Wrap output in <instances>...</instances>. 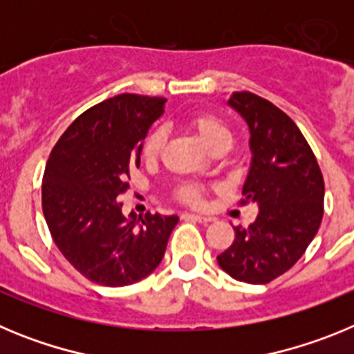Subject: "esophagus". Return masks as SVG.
<instances>
[{
	"mask_svg": "<svg viewBox=\"0 0 354 354\" xmlns=\"http://www.w3.org/2000/svg\"><path fill=\"white\" fill-rule=\"evenodd\" d=\"M184 220H193V221H200V223H207V221H211L212 218H209V216H202V214H193V212H184L183 214Z\"/></svg>",
	"mask_w": 354,
	"mask_h": 354,
	"instance_id": "34e87169",
	"label": "esophagus"
}]
</instances>
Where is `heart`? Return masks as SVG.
I'll use <instances>...</instances> for the list:
<instances>
[{"instance_id": "b5f03b06", "label": "heart", "mask_w": 354, "mask_h": 354, "mask_svg": "<svg viewBox=\"0 0 354 354\" xmlns=\"http://www.w3.org/2000/svg\"><path fill=\"white\" fill-rule=\"evenodd\" d=\"M189 126L195 131L196 136L202 140L204 145H207L211 150L225 149L227 150L232 143V133L228 126L221 120L220 117L211 113H200L189 120ZM165 145V133L161 129H156L149 134L143 142V156L147 159L158 158ZM179 196L187 202V204H200L202 202V189L193 184H184L179 187Z\"/></svg>"}]
</instances>
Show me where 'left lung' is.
<instances>
[{"instance_id": "left-lung-1", "label": "left lung", "mask_w": 354, "mask_h": 354, "mask_svg": "<svg viewBox=\"0 0 354 354\" xmlns=\"http://www.w3.org/2000/svg\"><path fill=\"white\" fill-rule=\"evenodd\" d=\"M250 129L252 165L241 204H255L250 227H234L236 239L218 264L239 282L270 283L299 261L323 220L324 180L298 126L273 102L252 92L228 99Z\"/></svg>"}]
</instances>
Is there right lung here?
<instances>
[{
  "label": "right lung",
  "instance_id": "1",
  "mask_svg": "<svg viewBox=\"0 0 354 354\" xmlns=\"http://www.w3.org/2000/svg\"><path fill=\"white\" fill-rule=\"evenodd\" d=\"M162 97L120 93L92 106L53 147L42 179V211L53 241L84 278L124 287L161 262L175 214H122L118 196L140 167L149 127L165 111Z\"/></svg>",
  "mask_w": 354,
  "mask_h": 354
}]
</instances>
